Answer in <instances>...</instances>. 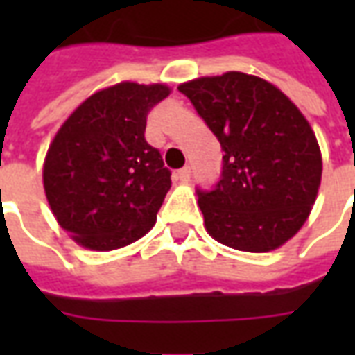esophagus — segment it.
<instances>
[{
  "mask_svg": "<svg viewBox=\"0 0 355 355\" xmlns=\"http://www.w3.org/2000/svg\"><path fill=\"white\" fill-rule=\"evenodd\" d=\"M190 177H192V169H190V167H182V169L177 171V175H175V178L180 180V182H188Z\"/></svg>",
  "mask_w": 355,
  "mask_h": 355,
  "instance_id": "esophagus-1",
  "label": "esophagus"
}]
</instances>
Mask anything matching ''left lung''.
<instances>
[{
    "mask_svg": "<svg viewBox=\"0 0 355 355\" xmlns=\"http://www.w3.org/2000/svg\"><path fill=\"white\" fill-rule=\"evenodd\" d=\"M178 91L224 152L218 182L196 190L209 234L249 253L293 238L321 182L320 146L306 117L272 83L241 72L188 81Z\"/></svg>",
    "mask_w": 355,
    "mask_h": 355,
    "instance_id": "8db88e82",
    "label": "left lung"
}]
</instances>
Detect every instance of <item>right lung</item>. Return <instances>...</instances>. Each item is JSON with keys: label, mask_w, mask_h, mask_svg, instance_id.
<instances>
[{"label": "right lung", "mask_w": 355, "mask_h": 355, "mask_svg": "<svg viewBox=\"0 0 355 355\" xmlns=\"http://www.w3.org/2000/svg\"><path fill=\"white\" fill-rule=\"evenodd\" d=\"M162 83H117L89 96L49 146L43 186L58 224L83 247L119 249L155 224L171 171L144 139Z\"/></svg>", "instance_id": "add662e5"}]
</instances>
